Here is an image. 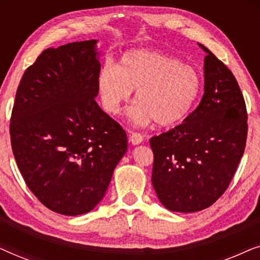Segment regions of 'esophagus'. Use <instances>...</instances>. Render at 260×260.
Segmentation results:
<instances>
[{
    "label": "esophagus",
    "mask_w": 260,
    "mask_h": 260,
    "mask_svg": "<svg viewBox=\"0 0 260 260\" xmlns=\"http://www.w3.org/2000/svg\"><path fill=\"white\" fill-rule=\"evenodd\" d=\"M129 141L133 145H138V144H141L142 142H143V136H142V135L138 134V133H130Z\"/></svg>",
    "instance_id": "1"
}]
</instances>
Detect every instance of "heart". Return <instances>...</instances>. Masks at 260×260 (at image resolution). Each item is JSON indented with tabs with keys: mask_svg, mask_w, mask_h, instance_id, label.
Segmentation results:
<instances>
[{
	"mask_svg": "<svg viewBox=\"0 0 260 260\" xmlns=\"http://www.w3.org/2000/svg\"><path fill=\"white\" fill-rule=\"evenodd\" d=\"M103 109L120 115L136 90L130 120L137 126L152 122L173 126L187 118L197 104L202 78L191 63L157 51L135 49L120 56L115 67L106 65L97 78Z\"/></svg>",
	"mask_w": 260,
	"mask_h": 260,
	"instance_id": "1",
	"label": "heart"
}]
</instances>
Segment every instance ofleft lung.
Masks as SVG:
<instances>
[{
    "label": "left lung",
    "mask_w": 260,
    "mask_h": 260,
    "mask_svg": "<svg viewBox=\"0 0 260 260\" xmlns=\"http://www.w3.org/2000/svg\"><path fill=\"white\" fill-rule=\"evenodd\" d=\"M205 51L204 95L182 124L150 140L151 183L161 204L180 213L202 211L227 189L243 157L246 105L232 72Z\"/></svg>",
    "instance_id": "8db88e82"
}]
</instances>
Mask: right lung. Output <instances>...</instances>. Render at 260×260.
Wrapping results in <instances>:
<instances>
[{"label": "right lung", "mask_w": 260, "mask_h": 260, "mask_svg": "<svg viewBox=\"0 0 260 260\" xmlns=\"http://www.w3.org/2000/svg\"><path fill=\"white\" fill-rule=\"evenodd\" d=\"M98 40L49 47L20 81L10 140L24 182L51 211L76 216L104 198L126 134L94 101Z\"/></svg>", "instance_id": "right-lung-1"}]
</instances>
